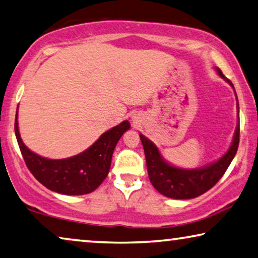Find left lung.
Returning <instances> with one entry per match:
<instances>
[{
  "label": "left lung",
  "mask_w": 258,
  "mask_h": 258,
  "mask_svg": "<svg viewBox=\"0 0 258 258\" xmlns=\"http://www.w3.org/2000/svg\"><path fill=\"white\" fill-rule=\"evenodd\" d=\"M217 71L219 75L234 88L233 83L225 78L220 69L218 68ZM237 109H239V102H237ZM140 139L144 146L148 176L153 186L160 194L169 198L191 199L205 194L224 176L239 147L240 124L236 126L232 146L220 160L207 167L192 169V170L176 168L168 164L161 157L159 149L151 140H148L142 134H140Z\"/></svg>",
  "instance_id": "obj_1"
}]
</instances>
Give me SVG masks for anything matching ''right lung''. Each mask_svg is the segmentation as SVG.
<instances>
[{
  "mask_svg": "<svg viewBox=\"0 0 258 258\" xmlns=\"http://www.w3.org/2000/svg\"><path fill=\"white\" fill-rule=\"evenodd\" d=\"M128 128L130 122L124 120L102 134L91 147L79 155L62 160H49L32 153L23 144L18 132L17 112L15 119V134L31 174L47 189L72 196L90 194L101 185L109 174L114 147Z\"/></svg>",
  "mask_w": 258,
  "mask_h": 258,
  "instance_id": "obj_1",
  "label": "right lung"
}]
</instances>
